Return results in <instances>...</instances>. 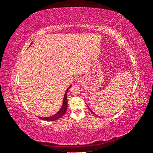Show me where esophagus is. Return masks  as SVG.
Here are the masks:
<instances>
[{"mask_svg": "<svg viewBox=\"0 0 153 153\" xmlns=\"http://www.w3.org/2000/svg\"><path fill=\"white\" fill-rule=\"evenodd\" d=\"M79 82H80V80H79Z\"/></svg>", "mask_w": 153, "mask_h": 153, "instance_id": "34e87169", "label": "esophagus"}]
</instances>
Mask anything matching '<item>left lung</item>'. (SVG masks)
<instances>
[{
  "label": "left lung",
  "mask_w": 153,
  "mask_h": 153,
  "mask_svg": "<svg viewBox=\"0 0 153 153\" xmlns=\"http://www.w3.org/2000/svg\"><path fill=\"white\" fill-rule=\"evenodd\" d=\"M88 108H89V110H90V111H91V112H92V114H94V115H96V116H98V117H100V116H98V115H96V114H94V112H92V110H91V109H90V108H89V106H88Z\"/></svg>",
  "instance_id": "obj_1"
}]
</instances>
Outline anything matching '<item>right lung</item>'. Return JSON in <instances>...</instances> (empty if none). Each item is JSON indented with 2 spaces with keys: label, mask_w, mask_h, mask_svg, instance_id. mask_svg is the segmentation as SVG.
Wrapping results in <instances>:
<instances>
[{
  "label": "right lung",
  "mask_w": 153,
  "mask_h": 153,
  "mask_svg": "<svg viewBox=\"0 0 153 153\" xmlns=\"http://www.w3.org/2000/svg\"><path fill=\"white\" fill-rule=\"evenodd\" d=\"M71 84L69 85L68 89H66L65 94H64V98H63V103H62V105L61 106V109H60L58 112L55 114L54 115H52V116L50 117H38L39 119H41V120H44V121H56V120L59 119L61 118V117L63 116V115L66 113V110H67V108H68V100H67V92L68 89L71 87Z\"/></svg>",
  "instance_id": "1"
}]
</instances>
